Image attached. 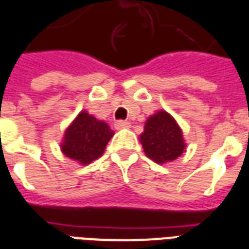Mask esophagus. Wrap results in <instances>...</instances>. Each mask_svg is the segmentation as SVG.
I'll return each instance as SVG.
<instances>
[{"mask_svg":"<svg viewBox=\"0 0 249 249\" xmlns=\"http://www.w3.org/2000/svg\"><path fill=\"white\" fill-rule=\"evenodd\" d=\"M130 126V123L129 121H125V120H117L115 123V128L116 129H125V128H129Z\"/></svg>","mask_w":249,"mask_h":249,"instance_id":"1","label":"esophagus"}]
</instances>
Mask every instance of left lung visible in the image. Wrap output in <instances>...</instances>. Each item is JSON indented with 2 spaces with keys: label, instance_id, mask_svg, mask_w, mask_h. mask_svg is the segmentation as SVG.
Instances as JSON below:
<instances>
[{
  "label": "left lung",
  "instance_id": "1",
  "mask_svg": "<svg viewBox=\"0 0 249 249\" xmlns=\"http://www.w3.org/2000/svg\"><path fill=\"white\" fill-rule=\"evenodd\" d=\"M140 138L146 156L159 164L176 160L186 147L182 130L165 111L148 117Z\"/></svg>",
  "mask_w": 249,
  "mask_h": 249
}]
</instances>
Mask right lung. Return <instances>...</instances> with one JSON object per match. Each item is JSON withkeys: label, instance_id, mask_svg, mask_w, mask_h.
Here are the masks:
<instances>
[{"label": "right lung", "instance_id": "obj_1", "mask_svg": "<svg viewBox=\"0 0 249 249\" xmlns=\"http://www.w3.org/2000/svg\"><path fill=\"white\" fill-rule=\"evenodd\" d=\"M112 136L113 132L105 121L83 111L66 130L62 151L84 165L90 164L103 154Z\"/></svg>", "mask_w": 249, "mask_h": 249}]
</instances>
